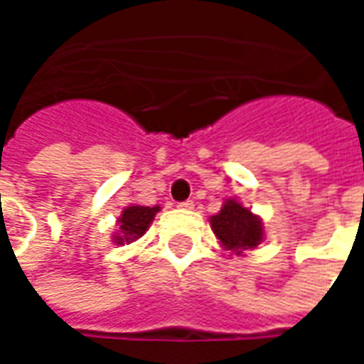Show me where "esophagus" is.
<instances>
[{"label": "esophagus", "mask_w": 364, "mask_h": 364, "mask_svg": "<svg viewBox=\"0 0 364 364\" xmlns=\"http://www.w3.org/2000/svg\"><path fill=\"white\" fill-rule=\"evenodd\" d=\"M179 208H183V210H191V208H193V206H195V203H193V200H183V203H179Z\"/></svg>", "instance_id": "esophagus-1"}]
</instances>
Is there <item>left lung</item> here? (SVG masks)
Here are the masks:
<instances>
[{
    "instance_id": "obj_1",
    "label": "left lung",
    "mask_w": 364,
    "mask_h": 364,
    "mask_svg": "<svg viewBox=\"0 0 364 364\" xmlns=\"http://www.w3.org/2000/svg\"><path fill=\"white\" fill-rule=\"evenodd\" d=\"M214 234L220 244L236 255L244 250H253L263 240V222L252 210L237 203L236 198H228L222 210L210 218Z\"/></svg>"
}]
</instances>
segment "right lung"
Segmentation results:
<instances>
[{
    "instance_id": "obj_1",
    "label": "right lung",
    "mask_w": 364,
    "mask_h": 364,
    "mask_svg": "<svg viewBox=\"0 0 364 364\" xmlns=\"http://www.w3.org/2000/svg\"><path fill=\"white\" fill-rule=\"evenodd\" d=\"M159 206H127L119 218V234L112 236L114 244L134 242L148 230Z\"/></svg>"
}]
</instances>
